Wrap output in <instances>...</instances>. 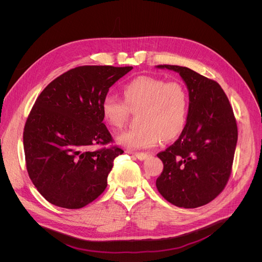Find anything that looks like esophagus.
Instances as JSON below:
<instances>
[{
    "instance_id": "esophagus-1",
    "label": "esophagus",
    "mask_w": 262,
    "mask_h": 262,
    "mask_svg": "<svg viewBox=\"0 0 262 262\" xmlns=\"http://www.w3.org/2000/svg\"><path fill=\"white\" fill-rule=\"evenodd\" d=\"M135 156L140 161H144V160H146L148 158V155L144 154V152H137V154H135Z\"/></svg>"
}]
</instances>
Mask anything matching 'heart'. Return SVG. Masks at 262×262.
Wrapping results in <instances>:
<instances>
[{"label":"heart","instance_id":"1","mask_svg":"<svg viewBox=\"0 0 262 262\" xmlns=\"http://www.w3.org/2000/svg\"><path fill=\"white\" fill-rule=\"evenodd\" d=\"M124 101L115 95H106L101 102V114L106 124L120 129L130 112H138L140 126L121 133L117 144L128 150L151 148L162 139L176 138L185 124L188 113V93L179 82L142 76L123 88Z\"/></svg>","mask_w":262,"mask_h":262}]
</instances>
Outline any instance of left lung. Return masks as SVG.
Masks as SVG:
<instances>
[{"mask_svg":"<svg viewBox=\"0 0 262 262\" xmlns=\"http://www.w3.org/2000/svg\"><path fill=\"white\" fill-rule=\"evenodd\" d=\"M156 67L179 73L190 100L179 138L158 154L164 170L157 188L173 205L196 208L213 200L229 179L237 142L233 111L216 82L188 67Z\"/></svg>","mask_w":262,"mask_h":262,"instance_id":"1","label":"left lung"}]
</instances>
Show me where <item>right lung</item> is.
<instances>
[{"mask_svg": "<svg viewBox=\"0 0 262 262\" xmlns=\"http://www.w3.org/2000/svg\"><path fill=\"white\" fill-rule=\"evenodd\" d=\"M132 66H80L50 83L36 99L24 129L29 176L50 203L86 206L106 188L118 147L89 150L112 142L102 123L101 102Z\"/></svg>", "mask_w": 262, "mask_h": 262, "instance_id": "add662e5", "label": "right lung"}]
</instances>
